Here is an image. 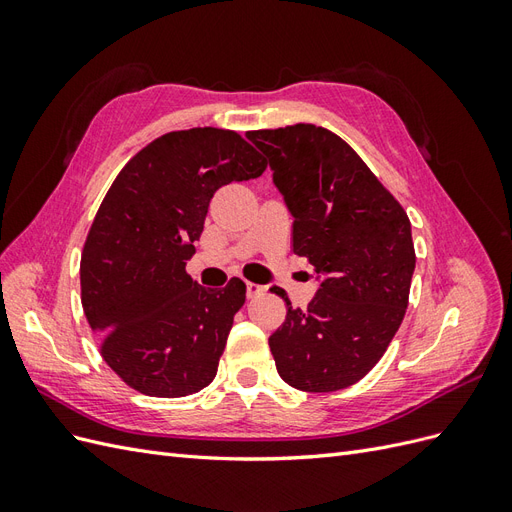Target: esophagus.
Segmentation results:
<instances>
[{"mask_svg":"<svg viewBox=\"0 0 512 512\" xmlns=\"http://www.w3.org/2000/svg\"><path fill=\"white\" fill-rule=\"evenodd\" d=\"M245 288H247V299H256V297H262V294L267 292V288H265V286L254 284V282H247V284H245Z\"/></svg>","mask_w":512,"mask_h":512,"instance_id":"1","label":"esophagus"}]
</instances>
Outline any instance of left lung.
<instances>
[{"mask_svg":"<svg viewBox=\"0 0 512 512\" xmlns=\"http://www.w3.org/2000/svg\"><path fill=\"white\" fill-rule=\"evenodd\" d=\"M292 213V252L322 275L307 309L269 337L277 374L307 393L365 378L406 316L416 265L408 213L344 138L312 123L254 130Z\"/></svg>","mask_w":512,"mask_h":512,"instance_id":"8db88e82","label":"left lung"}]
</instances>
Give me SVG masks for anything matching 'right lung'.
<instances>
[{"instance_id":"obj_1","label":"right lung","mask_w":512,"mask_h":512,"mask_svg":"<svg viewBox=\"0 0 512 512\" xmlns=\"http://www.w3.org/2000/svg\"><path fill=\"white\" fill-rule=\"evenodd\" d=\"M265 168L241 134L192 128L151 141L108 188L83 245L81 303L102 359L130 389L185 397L218 374L245 284L203 288L185 265L213 194Z\"/></svg>"}]
</instances>
